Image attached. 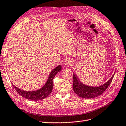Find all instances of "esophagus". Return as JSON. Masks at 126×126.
Returning a JSON list of instances; mask_svg holds the SVG:
<instances>
[{
  "mask_svg": "<svg viewBox=\"0 0 126 126\" xmlns=\"http://www.w3.org/2000/svg\"><path fill=\"white\" fill-rule=\"evenodd\" d=\"M72 61L70 60H69V59H66V60H65V61H64V65H65V66H69L70 64L72 63Z\"/></svg>",
  "mask_w": 126,
  "mask_h": 126,
  "instance_id": "1",
  "label": "esophagus"
}]
</instances>
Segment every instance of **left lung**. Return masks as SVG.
<instances>
[{"instance_id": "1", "label": "left lung", "mask_w": 126, "mask_h": 126, "mask_svg": "<svg viewBox=\"0 0 126 126\" xmlns=\"http://www.w3.org/2000/svg\"><path fill=\"white\" fill-rule=\"evenodd\" d=\"M115 73L109 80L99 87H92L83 84L78 79L75 73H73V89L76 94L83 98H94L104 93L112 81Z\"/></svg>"}]
</instances>
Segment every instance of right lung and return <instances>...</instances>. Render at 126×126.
Listing matches in <instances>:
<instances>
[{"label":"right lung","mask_w":126,"mask_h":126,"mask_svg":"<svg viewBox=\"0 0 126 126\" xmlns=\"http://www.w3.org/2000/svg\"><path fill=\"white\" fill-rule=\"evenodd\" d=\"M61 70V65L58 66L56 68H54L49 74V76L47 79V82L45 83V85L43 87H42L39 89L32 91H24L20 89L17 87L14 86V85L12 83V85L16 90L17 93L19 94L21 96L24 97V98L27 99H30L31 100H42L46 97H47L49 94H50L53 87V79L55 76L57 74L60 72Z\"/></svg>","instance_id":"right-lung-1"}]
</instances>
